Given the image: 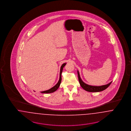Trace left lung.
<instances>
[{
    "instance_id": "1",
    "label": "left lung",
    "mask_w": 131,
    "mask_h": 131,
    "mask_svg": "<svg viewBox=\"0 0 131 131\" xmlns=\"http://www.w3.org/2000/svg\"><path fill=\"white\" fill-rule=\"evenodd\" d=\"M78 75L79 81L81 87L85 90L88 91V92H98L103 91L108 87L110 85V84H111V83L112 82V81H111V82H110L109 83H108L107 84L102 85V86L90 85H88L86 83H84L83 81H82L79 71H78Z\"/></svg>"
}]
</instances>
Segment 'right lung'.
I'll use <instances>...</instances> for the list:
<instances>
[{
  "instance_id": "obj_1",
  "label": "right lung",
  "mask_w": 131,
  "mask_h": 131,
  "mask_svg": "<svg viewBox=\"0 0 131 131\" xmlns=\"http://www.w3.org/2000/svg\"><path fill=\"white\" fill-rule=\"evenodd\" d=\"M66 63H63L62 66H61V68H60V75H59V80L58 81V82L56 83V85H54L53 87L51 88L50 89L48 90H46V91H42L41 92V93H53L54 92H55L56 90H57V89L59 88L60 85V83H61V74L62 73L63 69L64 68V67L66 65Z\"/></svg>"
}]
</instances>
